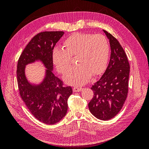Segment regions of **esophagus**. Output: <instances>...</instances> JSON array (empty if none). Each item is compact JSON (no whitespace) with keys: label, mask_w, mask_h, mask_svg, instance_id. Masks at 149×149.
I'll list each match as a JSON object with an SVG mask.
<instances>
[{"label":"esophagus","mask_w":149,"mask_h":149,"mask_svg":"<svg viewBox=\"0 0 149 149\" xmlns=\"http://www.w3.org/2000/svg\"><path fill=\"white\" fill-rule=\"evenodd\" d=\"M73 91L74 92H80L83 90V88H78V87H74L73 88Z\"/></svg>","instance_id":"34e87169"}]
</instances>
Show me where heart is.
I'll return each mask as SVG.
<instances>
[{
    "label": "heart",
    "mask_w": 149,
    "mask_h": 149,
    "mask_svg": "<svg viewBox=\"0 0 149 149\" xmlns=\"http://www.w3.org/2000/svg\"><path fill=\"white\" fill-rule=\"evenodd\" d=\"M65 49L55 48L52 54L53 64L64 74L71 65V57L76 56L78 66L71 68L65 74L68 84L81 86L91 76H97L105 70L109 56V45L102 35L76 33L63 43Z\"/></svg>",
    "instance_id": "1"
}]
</instances>
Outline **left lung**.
I'll return each instance as SVG.
<instances>
[{"label": "left lung", "instance_id": "left-lung-1", "mask_svg": "<svg viewBox=\"0 0 149 149\" xmlns=\"http://www.w3.org/2000/svg\"><path fill=\"white\" fill-rule=\"evenodd\" d=\"M103 31L109 40L110 61L102 77L91 88L94 96L88 107L96 118L107 120L119 113L127 97L130 65L118 40L107 31Z\"/></svg>", "mask_w": 149, "mask_h": 149}]
</instances>
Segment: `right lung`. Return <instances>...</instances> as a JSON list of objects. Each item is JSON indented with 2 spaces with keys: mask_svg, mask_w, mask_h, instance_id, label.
<instances>
[{
  "mask_svg": "<svg viewBox=\"0 0 149 149\" xmlns=\"http://www.w3.org/2000/svg\"><path fill=\"white\" fill-rule=\"evenodd\" d=\"M61 31H43L36 35L26 46L17 63V76L20 95L35 118L46 124H55L65 116L68 99L73 93L71 86L53 73V49L63 35ZM42 61L47 68L46 76L39 85L30 84L26 78V65Z\"/></svg>",
  "mask_w": 149,
  "mask_h": 149,
  "instance_id": "1",
  "label": "right lung"
}]
</instances>
